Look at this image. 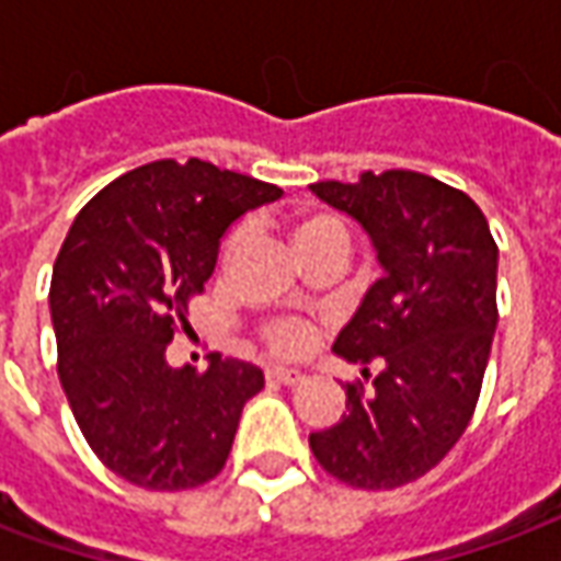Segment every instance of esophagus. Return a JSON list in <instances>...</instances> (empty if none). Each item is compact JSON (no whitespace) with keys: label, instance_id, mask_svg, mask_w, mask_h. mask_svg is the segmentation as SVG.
I'll use <instances>...</instances> for the list:
<instances>
[{"label":"esophagus","instance_id":"obj_1","mask_svg":"<svg viewBox=\"0 0 561 561\" xmlns=\"http://www.w3.org/2000/svg\"><path fill=\"white\" fill-rule=\"evenodd\" d=\"M267 378H273V381H279V385H288V388H294V385H300V381H304V373H297V369H282V366H276V369H270Z\"/></svg>","mask_w":561,"mask_h":561}]
</instances>
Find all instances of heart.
<instances>
[{
	"instance_id": "obj_1",
	"label": "heart",
	"mask_w": 561,
	"mask_h": 561,
	"mask_svg": "<svg viewBox=\"0 0 561 561\" xmlns=\"http://www.w3.org/2000/svg\"><path fill=\"white\" fill-rule=\"evenodd\" d=\"M291 243L297 249V255L312 257L318 252H348V228L345 221L330 213V209H306L300 216L291 219ZM240 249V231L228 233V240L221 243V261H228ZM264 342L273 354L279 357H297L309 348L312 342V324L300 321V318H279V321H270L264 328Z\"/></svg>"
}]
</instances>
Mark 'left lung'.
<instances>
[{
  "label": "left lung",
  "mask_w": 561,
  "mask_h": 561,
  "mask_svg": "<svg viewBox=\"0 0 561 561\" xmlns=\"http://www.w3.org/2000/svg\"><path fill=\"white\" fill-rule=\"evenodd\" d=\"M364 225L385 276L342 328L333 352L381 366L366 390L345 385V414L309 435L321 469L357 490H397L438 466L466 433L495 321V249L466 192L417 171H364L312 183Z\"/></svg>",
  "instance_id": "1"
}]
</instances>
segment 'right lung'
<instances>
[{"label": "right lung", "instance_id": "right-lung-1", "mask_svg": "<svg viewBox=\"0 0 561 561\" xmlns=\"http://www.w3.org/2000/svg\"><path fill=\"white\" fill-rule=\"evenodd\" d=\"M279 185L188 159L149 161L104 185L68 231L50 279L59 381L80 433L107 469L144 490H192L231 454L257 366L209 354L207 373L173 369L221 233Z\"/></svg>", "mask_w": 561, "mask_h": 561}]
</instances>
